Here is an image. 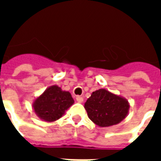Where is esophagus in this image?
Returning a JSON list of instances; mask_svg holds the SVG:
<instances>
[{
	"label": "esophagus",
	"mask_w": 161,
	"mask_h": 161,
	"mask_svg": "<svg viewBox=\"0 0 161 161\" xmlns=\"http://www.w3.org/2000/svg\"><path fill=\"white\" fill-rule=\"evenodd\" d=\"M76 100H77V103H83L84 102V97H81V96H77V97H76Z\"/></svg>",
	"instance_id": "1"
}]
</instances>
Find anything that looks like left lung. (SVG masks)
<instances>
[{"label":"left lung","mask_w":161,"mask_h":161,"mask_svg":"<svg viewBox=\"0 0 161 161\" xmlns=\"http://www.w3.org/2000/svg\"><path fill=\"white\" fill-rule=\"evenodd\" d=\"M84 108L91 121L101 128L120 123L126 118L129 103L126 98L115 95L106 89L92 92L84 103Z\"/></svg>","instance_id":"1"}]
</instances>
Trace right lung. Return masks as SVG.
<instances>
[{"label":"right lung","instance_id":"1","mask_svg":"<svg viewBox=\"0 0 161 161\" xmlns=\"http://www.w3.org/2000/svg\"><path fill=\"white\" fill-rule=\"evenodd\" d=\"M73 103L69 91H63L58 85H52L35 98L33 108L39 118L52 122L61 118Z\"/></svg>","mask_w":161,"mask_h":161}]
</instances>
